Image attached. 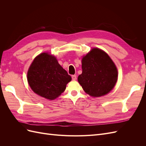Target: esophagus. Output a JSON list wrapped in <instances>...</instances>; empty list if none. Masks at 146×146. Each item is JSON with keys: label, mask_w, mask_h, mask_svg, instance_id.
Segmentation results:
<instances>
[{"label": "esophagus", "mask_w": 146, "mask_h": 146, "mask_svg": "<svg viewBox=\"0 0 146 146\" xmlns=\"http://www.w3.org/2000/svg\"><path fill=\"white\" fill-rule=\"evenodd\" d=\"M72 79L73 80H76L77 79V76H76V75H73V76H72Z\"/></svg>", "instance_id": "obj_1"}]
</instances>
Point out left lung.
<instances>
[{
    "mask_svg": "<svg viewBox=\"0 0 146 146\" xmlns=\"http://www.w3.org/2000/svg\"><path fill=\"white\" fill-rule=\"evenodd\" d=\"M82 73L78 82L84 91L93 98L108 94L117 81L116 64L104 50L94 47L82 58Z\"/></svg>",
    "mask_w": 146,
    "mask_h": 146,
    "instance_id": "obj_1",
    "label": "left lung"
}]
</instances>
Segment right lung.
Wrapping results in <instances>:
<instances>
[{"instance_id": "add662e5", "label": "right lung", "mask_w": 146, "mask_h": 146, "mask_svg": "<svg viewBox=\"0 0 146 146\" xmlns=\"http://www.w3.org/2000/svg\"><path fill=\"white\" fill-rule=\"evenodd\" d=\"M27 78L35 94L50 100L58 98L72 80L50 52H42L35 57L28 69Z\"/></svg>"}]
</instances>
